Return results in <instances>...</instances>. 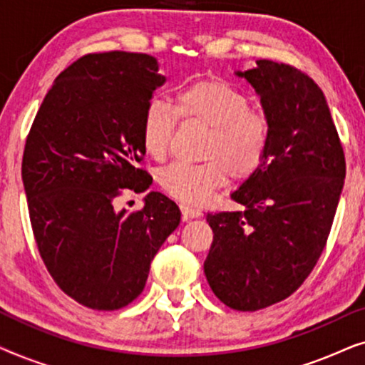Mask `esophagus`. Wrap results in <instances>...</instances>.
Instances as JSON below:
<instances>
[{"label": "esophagus", "mask_w": 365, "mask_h": 365, "mask_svg": "<svg viewBox=\"0 0 365 365\" xmlns=\"http://www.w3.org/2000/svg\"><path fill=\"white\" fill-rule=\"evenodd\" d=\"M181 214H182V221H189V219L201 216V211L192 206H187V204H181Z\"/></svg>", "instance_id": "obj_1"}]
</instances>
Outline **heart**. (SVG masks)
<instances>
[{"instance_id":"b5f03b06","label":"heart","mask_w":365,"mask_h":365,"mask_svg":"<svg viewBox=\"0 0 365 365\" xmlns=\"http://www.w3.org/2000/svg\"><path fill=\"white\" fill-rule=\"evenodd\" d=\"M178 118L207 128L197 164L173 163L158 174L159 186L169 196L187 204L206 202L226 182L249 179L271 148L269 118L251 108L249 98L219 79H202L176 94V109L153 99L143 116V148L154 159H163L171 146Z\"/></svg>"}]
</instances>
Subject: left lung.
Listing matches in <instances>:
<instances>
[{
	"mask_svg": "<svg viewBox=\"0 0 365 365\" xmlns=\"http://www.w3.org/2000/svg\"><path fill=\"white\" fill-rule=\"evenodd\" d=\"M271 121L262 166L231 194L244 211L207 214L204 274L219 301L259 311L296 292L326 247L346 178V156L316 81L291 64L259 59L237 73Z\"/></svg>",
	"mask_w": 365,
	"mask_h": 365,
	"instance_id": "8db88e82",
	"label": "left lung"
}]
</instances>
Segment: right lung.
I'll list each match as a JSON object with an SVG mask.
<instances>
[{
    "instance_id": "obj_1",
    "label": "right lung",
    "mask_w": 365,
    "mask_h": 365,
    "mask_svg": "<svg viewBox=\"0 0 365 365\" xmlns=\"http://www.w3.org/2000/svg\"><path fill=\"white\" fill-rule=\"evenodd\" d=\"M164 81L149 54H84L56 78L24 144L21 176L39 256L59 289L89 309L131 304L181 221L161 192H149L138 211L116 207L126 191L153 184L141 126Z\"/></svg>"
}]
</instances>
